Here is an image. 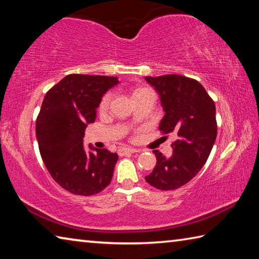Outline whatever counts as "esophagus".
Segmentation results:
<instances>
[{"mask_svg": "<svg viewBox=\"0 0 259 259\" xmlns=\"http://www.w3.org/2000/svg\"><path fill=\"white\" fill-rule=\"evenodd\" d=\"M138 152L136 148H128V147H122L119 150V155L123 156V155H126V154H133V153H136Z\"/></svg>", "mask_w": 259, "mask_h": 259, "instance_id": "34e87169", "label": "esophagus"}]
</instances>
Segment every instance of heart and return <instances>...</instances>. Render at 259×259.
Instances as JSON below:
<instances>
[{
    "instance_id": "heart-1",
    "label": "heart",
    "mask_w": 259,
    "mask_h": 259,
    "mask_svg": "<svg viewBox=\"0 0 259 259\" xmlns=\"http://www.w3.org/2000/svg\"><path fill=\"white\" fill-rule=\"evenodd\" d=\"M140 90H143V89L136 90L134 94L138 93V91H140ZM111 99H112V94L111 93H108V94H106V95L104 96V97L102 98V100H100V104H99V109H100V111H104V109H106L108 107L109 103H111Z\"/></svg>"
}]
</instances>
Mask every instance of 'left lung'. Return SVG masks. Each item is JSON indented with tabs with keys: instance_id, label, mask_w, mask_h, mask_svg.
Instances as JSON below:
<instances>
[{
	"instance_id": "obj_1",
	"label": "left lung",
	"mask_w": 259,
	"mask_h": 259,
	"mask_svg": "<svg viewBox=\"0 0 259 259\" xmlns=\"http://www.w3.org/2000/svg\"><path fill=\"white\" fill-rule=\"evenodd\" d=\"M145 80L160 95L165 112L159 129L178 137L170 157L153 151L156 165L145 179L157 190H176L195 177L208 160L217 136L216 106L202 84L193 78L169 74Z\"/></svg>"
}]
</instances>
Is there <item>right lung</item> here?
<instances>
[{
  "label": "right lung",
  "mask_w": 259,
  "mask_h": 259,
  "mask_svg": "<svg viewBox=\"0 0 259 259\" xmlns=\"http://www.w3.org/2000/svg\"><path fill=\"white\" fill-rule=\"evenodd\" d=\"M115 76L69 74L48 91L36 119V139L54 181L76 195H94L112 181L119 156L106 148L83 147L84 129L96 119Z\"/></svg>",
  "instance_id": "add662e5"
}]
</instances>
